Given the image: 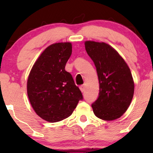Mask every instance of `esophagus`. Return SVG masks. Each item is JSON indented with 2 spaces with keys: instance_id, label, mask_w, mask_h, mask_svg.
<instances>
[{
  "instance_id": "34e87169",
  "label": "esophagus",
  "mask_w": 153,
  "mask_h": 153,
  "mask_svg": "<svg viewBox=\"0 0 153 153\" xmlns=\"http://www.w3.org/2000/svg\"><path fill=\"white\" fill-rule=\"evenodd\" d=\"M80 91H81V92H84V91H85V85H80Z\"/></svg>"
}]
</instances>
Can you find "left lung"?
I'll return each instance as SVG.
<instances>
[{"mask_svg":"<svg viewBox=\"0 0 153 153\" xmlns=\"http://www.w3.org/2000/svg\"><path fill=\"white\" fill-rule=\"evenodd\" d=\"M85 47L94 62L99 81V97L91 105L94 114L106 121L118 119L129 108L134 95L130 69L108 44L86 41Z\"/></svg>","mask_w":153,"mask_h":153,"instance_id":"obj_1","label":"left lung"}]
</instances>
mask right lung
<instances>
[{
  "label": "right lung",
  "mask_w": 153,
  "mask_h": 153,
  "mask_svg": "<svg viewBox=\"0 0 153 153\" xmlns=\"http://www.w3.org/2000/svg\"><path fill=\"white\" fill-rule=\"evenodd\" d=\"M71 54V43L52 44L44 50L29 73V101L36 114L47 122L68 118L82 99L71 74L65 70Z\"/></svg>",
  "instance_id": "obj_1"
}]
</instances>
